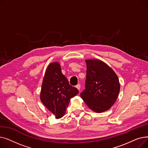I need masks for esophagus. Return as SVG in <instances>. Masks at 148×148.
<instances>
[{
    "mask_svg": "<svg viewBox=\"0 0 148 148\" xmlns=\"http://www.w3.org/2000/svg\"><path fill=\"white\" fill-rule=\"evenodd\" d=\"M75 87H76V88L78 89L79 90H80V84H77L76 86H75Z\"/></svg>",
    "mask_w": 148,
    "mask_h": 148,
    "instance_id": "obj_1",
    "label": "esophagus"
}]
</instances>
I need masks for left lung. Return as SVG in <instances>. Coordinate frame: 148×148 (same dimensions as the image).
Here are the masks:
<instances>
[{
  "instance_id": "left-lung-1",
  "label": "left lung",
  "mask_w": 148,
  "mask_h": 148,
  "mask_svg": "<svg viewBox=\"0 0 148 148\" xmlns=\"http://www.w3.org/2000/svg\"><path fill=\"white\" fill-rule=\"evenodd\" d=\"M87 65L85 89L81 98L95 112L102 113L114 104L119 90V79L113 70L98 59L86 60Z\"/></svg>"
}]
</instances>
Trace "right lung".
Instances as JSON below:
<instances>
[{
    "instance_id": "obj_1",
    "label": "right lung",
    "mask_w": 148,
    "mask_h": 148,
    "mask_svg": "<svg viewBox=\"0 0 148 148\" xmlns=\"http://www.w3.org/2000/svg\"><path fill=\"white\" fill-rule=\"evenodd\" d=\"M78 93L79 90L71 86L62 74L58 62L49 65L42 83L40 99L56 119L64 116L70 99Z\"/></svg>"
}]
</instances>
